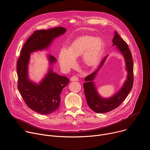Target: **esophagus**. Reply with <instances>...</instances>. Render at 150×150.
<instances>
[{
	"label": "esophagus",
	"instance_id": "1",
	"mask_svg": "<svg viewBox=\"0 0 150 150\" xmlns=\"http://www.w3.org/2000/svg\"><path fill=\"white\" fill-rule=\"evenodd\" d=\"M71 81H78V78L76 76H73L71 78Z\"/></svg>",
	"mask_w": 150,
	"mask_h": 150
}]
</instances>
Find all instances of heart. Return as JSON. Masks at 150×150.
<instances>
[{
	"mask_svg": "<svg viewBox=\"0 0 150 150\" xmlns=\"http://www.w3.org/2000/svg\"><path fill=\"white\" fill-rule=\"evenodd\" d=\"M103 42L99 38L83 36L74 41L69 48L63 47L59 54V63L63 69L68 71L82 54L83 62L89 67L97 65L103 50Z\"/></svg>",
	"mask_w": 150,
	"mask_h": 150,
	"instance_id": "obj_1",
	"label": "heart"
}]
</instances>
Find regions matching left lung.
I'll return each instance as SVG.
<instances>
[{"instance_id":"left-lung-1","label":"left lung","mask_w":150,"mask_h":150,"mask_svg":"<svg viewBox=\"0 0 150 150\" xmlns=\"http://www.w3.org/2000/svg\"><path fill=\"white\" fill-rule=\"evenodd\" d=\"M113 45H116L119 51L123 54L126 63L127 71V79L120 90L115 96L109 98H101L96 90L93 79L98 71L103 66L107 57L106 56L101 62L98 68L94 72L85 77L83 83L85 96L88 106L96 113H104L114 110L125 100L132 90L134 83V63L131 52L126 42L119 36L116 31L113 38Z\"/></svg>"}]
</instances>
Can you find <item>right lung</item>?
Instances as JSON below:
<instances>
[{"instance_id":"add662e5","label":"right lung","mask_w":150,"mask_h":150,"mask_svg":"<svg viewBox=\"0 0 150 150\" xmlns=\"http://www.w3.org/2000/svg\"><path fill=\"white\" fill-rule=\"evenodd\" d=\"M65 31L66 28L62 27L35 31L25 42L17 61L18 89L28 108L40 114H50L59 109L62 91L69 80L50 69L40 84L30 81L28 78L30 53L47 48L54 38ZM49 60L51 64L56 61L52 55H49Z\"/></svg>"}]
</instances>
